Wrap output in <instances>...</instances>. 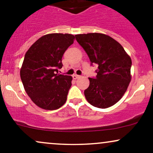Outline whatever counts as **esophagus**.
<instances>
[{"label": "esophagus", "instance_id": "obj_1", "mask_svg": "<svg viewBox=\"0 0 153 153\" xmlns=\"http://www.w3.org/2000/svg\"><path fill=\"white\" fill-rule=\"evenodd\" d=\"M80 75H73V78L74 79V80H76V79H78V78H80Z\"/></svg>", "mask_w": 153, "mask_h": 153}]
</instances>
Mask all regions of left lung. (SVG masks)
<instances>
[{
  "mask_svg": "<svg viewBox=\"0 0 153 153\" xmlns=\"http://www.w3.org/2000/svg\"><path fill=\"white\" fill-rule=\"evenodd\" d=\"M75 39L85 51L91 65H98L96 78H88L84 91L92 106L106 108L122 99L131 81V59L118 42L100 33L77 34Z\"/></svg>",
  "mask_w": 153,
  "mask_h": 153,
  "instance_id": "obj_1",
  "label": "left lung"
}]
</instances>
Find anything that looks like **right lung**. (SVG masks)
<instances>
[{"label": "right lung", "mask_w": 153, "mask_h": 153, "mask_svg": "<svg viewBox=\"0 0 153 153\" xmlns=\"http://www.w3.org/2000/svg\"><path fill=\"white\" fill-rule=\"evenodd\" d=\"M75 36L70 34H50L42 36L26 52L20 71L26 94L36 106L55 110L65 103L72 76L59 74L63 54Z\"/></svg>", "instance_id": "obj_1"}]
</instances>
